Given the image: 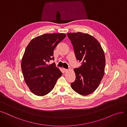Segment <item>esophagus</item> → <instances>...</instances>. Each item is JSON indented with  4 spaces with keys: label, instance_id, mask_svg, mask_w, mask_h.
Returning a JSON list of instances; mask_svg holds the SVG:
<instances>
[{
    "label": "esophagus",
    "instance_id": "34e87169",
    "mask_svg": "<svg viewBox=\"0 0 127 127\" xmlns=\"http://www.w3.org/2000/svg\"><path fill=\"white\" fill-rule=\"evenodd\" d=\"M63 70H64V72H66L68 71V69H65V68H63Z\"/></svg>",
    "mask_w": 127,
    "mask_h": 127
}]
</instances>
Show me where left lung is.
<instances>
[{"instance_id": "1", "label": "left lung", "mask_w": 127, "mask_h": 127, "mask_svg": "<svg viewBox=\"0 0 127 127\" xmlns=\"http://www.w3.org/2000/svg\"><path fill=\"white\" fill-rule=\"evenodd\" d=\"M67 34L77 60L82 63L80 67L74 69L76 80L71 87L81 95H89L97 89L104 76V51L97 40L88 33L78 32Z\"/></svg>"}]
</instances>
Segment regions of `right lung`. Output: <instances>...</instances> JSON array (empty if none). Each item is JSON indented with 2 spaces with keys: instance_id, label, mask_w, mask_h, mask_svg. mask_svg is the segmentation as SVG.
<instances>
[{
  "instance_id": "obj_1",
  "label": "right lung",
  "mask_w": 127,
  "mask_h": 127,
  "mask_svg": "<svg viewBox=\"0 0 127 127\" xmlns=\"http://www.w3.org/2000/svg\"><path fill=\"white\" fill-rule=\"evenodd\" d=\"M66 36L64 33L44 34L33 38L26 48L21 67L26 83L33 94L46 95L54 88L57 80L62 75L55 63L53 51Z\"/></svg>"
}]
</instances>
